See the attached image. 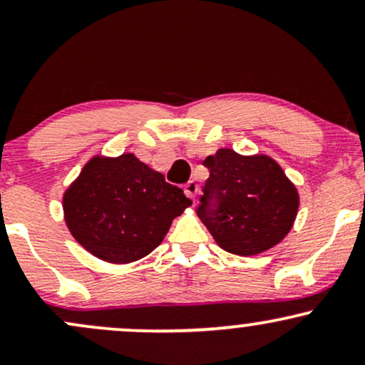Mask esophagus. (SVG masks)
Wrapping results in <instances>:
<instances>
[{"mask_svg":"<svg viewBox=\"0 0 365 365\" xmlns=\"http://www.w3.org/2000/svg\"><path fill=\"white\" fill-rule=\"evenodd\" d=\"M185 194L190 197L192 200H195V195L199 194V185L194 182V180H190V182H187L185 185Z\"/></svg>","mask_w":365,"mask_h":365,"instance_id":"34e87169","label":"esophagus"}]
</instances>
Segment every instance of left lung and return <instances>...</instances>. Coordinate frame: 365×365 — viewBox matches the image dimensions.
<instances>
[{
    "instance_id": "8db88e82",
    "label": "left lung",
    "mask_w": 365,
    "mask_h": 365,
    "mask_svg": "<svg viewBox=\"0 0 365 365\" xmlns=\"http://www.w3.org/2000/svg\"><path fill=\"white\" fill-rule=\"evenodd\" d=\"M204 166L209 168V178L197 216L221 249L257 255L288 235L300 199L273 158L220 149L206 158Z\"/></svg>"
}]
</instances>
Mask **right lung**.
Returning a JSON list of instances; mask_svg holds the SVG:
<instances>
[{"label":"right lung","instance_id":"obj_1","mask_svg":"<svg viewBox=\"0 0 365 365\" xmlns=\"http://www.w3.org/2000/svg\"><path fill=\"white\" fill-rule=\"evenodd\" d=\"M192 200L159 171L125 153L94 156L63 194L65 221L87 252L128 264L153 252Z\"/></svg>","mask_w":365,"mask_h":365}]
</instances>
